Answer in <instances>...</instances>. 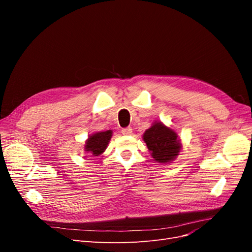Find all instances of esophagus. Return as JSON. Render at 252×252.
Here are the masks:
<instances>
[{
  "mask_svg": "<svg viewBox=\"0 0 252 252\" xmlns=\"http://www.w3.org/2000/svg\"><path fill=\"white\" fill-rule=\"evenodd\" d=\"M122 133L125 135H130L132 133V129L131 127H127V128H123L122 129Z\"/></svg>",
  "mask_w": 252,
  "mask_h": 252,
  "instance_id": "obj_1",
  "label": "esophagus"
}]
</instances>
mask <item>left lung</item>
Here are the masks:
<instances>
[{"mask_svg":"<svg viewBox=\"0 0 252 252\" xmlns=\"http://www.w3.org/2000/svg\"><path fill=\"white\" fill-rule=\"evenodd\" d=\"M150 156L159 164L172 163L182 150V143L178 133L161 121H156L143 133Z\"/></svg>","mask_w":252,"mask_h":252,"instance_id":"left-lung-1","label":"left lung"}]
</instances>
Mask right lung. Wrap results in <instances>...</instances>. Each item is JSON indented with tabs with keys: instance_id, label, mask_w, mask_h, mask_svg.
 I'll return each mask as SVG.
<instances>
[{
	"instance_id": "right-lung-1",
	"label": "right lung",
	"mask_w": 252,
	"mask_h": 252,
	"mask_svg": "<svg viewBox=\"0 0 252 252\" xmlns=\"http://www.w3.org/2000/svg\"><path fill=\"white\" fill-rule=\"evenodd\" d=\"M112 130L97 131L88 136L84 145V151L90 154L93 157L101 156L107 148L111 140Z\"/></svg>"
}]
</instances>
